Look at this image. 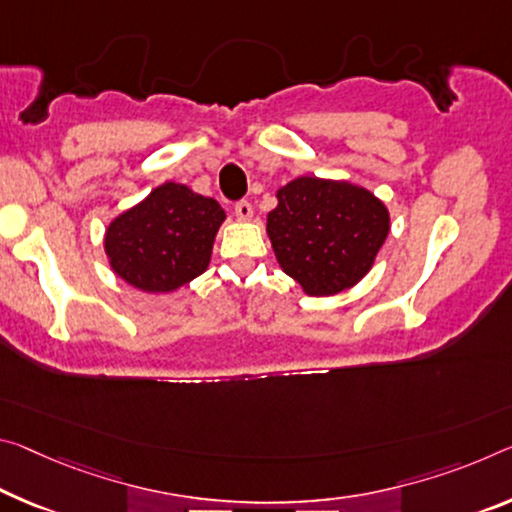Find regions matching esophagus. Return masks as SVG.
<instances>
[{
	"mask_svg": "<svg viewBox=\"0 0 512 512\" xmlns=\"http://www.w3.org/2000/svg\"><path fill=\"white\" fill-rule=\"evenodd\" d=\"M234 214H237L241 221H250V218H253V205H250L248 200H239L237 205H234Z\"/></svg>",
	"mask_w": 512,
	"mask_h": 512,
	"instance_id": "34e87169",
	"label": "esophagus"
}]
</instances>
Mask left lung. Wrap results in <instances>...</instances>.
<instances>
[{
    "label": "left lung",
    "mask_w": 512,
    "mask_h": 512,
    "mask_svg": "<svg viewBox=\"0 0 512 512\" xmlns=\"http://www.w3.org/2000/svg\"><path fill=\"white\" fill-rule=\"evenodd\" d=\"M266 232L282 271L305 294L332 296L369 273L389 234V212L362 186L296 177L278 191Z\"/></svg>",
    "instance_id": "8db88e82"
}]
</instances>
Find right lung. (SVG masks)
Masks as SVG:
<instances>
[{
  "instance_id": "obj_1",
  "label": "right lung",
  "mask_w": 512,
  "mask_h": 512,
  "mask_svg": "<svg viewBox=\"0 0 512 512\" xmlns=\"http://www.w3.org/2000/svg\"><path fill=\"white\" fill-rule=\"evenodd\" d=\"M225 212L214 198L166 182L113 218L104 253L118 278L148 294H168L207 271Z\"/></svg>"
}]
</instances>
